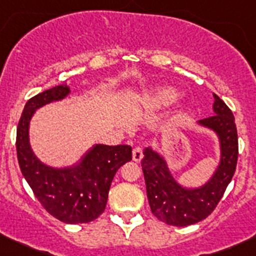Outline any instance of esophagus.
I'll return each instance as SVG.
<instances>
[{"instance_id":"esophagus-1","label":"esophagus","mask_w":256,"mask_h":256,"mask_svg":"<svg viewBox=\"0 0 256 256\" xmlns=\"http://www.w3.org/2000/svg\"><path fill=\"white\" fill-rule=\"evenodd\" d=\"M132 155H133V162H140L143 159V150H142V148H134Z\"/></svg>"}]
</instances>
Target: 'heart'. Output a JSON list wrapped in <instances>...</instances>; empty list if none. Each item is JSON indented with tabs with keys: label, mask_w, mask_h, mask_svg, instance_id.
I'll use <instances>...</instances> for the list:
<instances>
[{
	"label": "heart",
	"mask_w": 256,
	"mask_h": 256,
	"mask_svg": "<svg viewBox=\"0 0 256 256\" xmlns=\"http://www.w3.org/2000/svg\"><path fill=\"white\" fill-rule=\"evenodd\" d=\"M181 94L176 90H171L166 86H158L142 96V102L148 107H158L165 104H175L180 101Z\"/></svg>",
	"instance_id": "heart-1"
}]
</instances>
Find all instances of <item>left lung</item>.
<instances>
[{"instance_id":"obj_1","label":"left lung","mask_w":256,"mask_h":256,"mask_svg":"<svg viewBox=\"0 0 256 256\" xmlns=\"http://www.w3.org/2000/svg\"><path fill=\"white\" fill-rule=\"evenodd\" d=\"M213 116L196 124L214 133L220 148L217 166L206 182L188 187L176 180L168 160L152 146L144 149L142 160L146 194L152 214L168 226H186L198 223L213 212L236 172L238 134L234 116L228 106L213 94Z\"/></svg>"}]
</instances>
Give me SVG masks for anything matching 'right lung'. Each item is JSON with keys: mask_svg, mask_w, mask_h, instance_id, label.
<instances>
[{"mask_svg": "<svg viewBox=\"0 0 256 256\" xmlns=\"http://www.w3.org/2000/svg\"><path fill=\"white\" fill-rule=\"evenodd\" d=\"M71 94L68 84L36 94L26 104L17 128V156L22 175L42 206L69 224L88 223L104 210L113 178L132 160L130 146L94 144L75 164L55 168L42 162L33 152L30 126L34 113Z\"/></svg>", "mask_w": 256, "mask_h": 256, "instance_id": "1", "label": "right lung"}]
</instances>
